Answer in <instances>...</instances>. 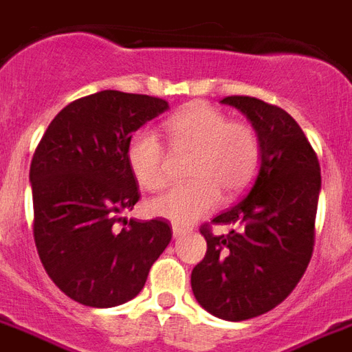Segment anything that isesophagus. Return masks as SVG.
<instances>
[{"mask_svg": "<svg viewBox=\"0 0 352 352\" xmlns=\"http://www.w3.org/2000/svg\"><path fill=\"white\" fill-rule=\"evenodd\" d=\"M182 234H184V229L179 225H173V238H181Z\"/></svg>", "mask_w": 352, "mask_h": 352, "instance_id": "1", "label": "esophagus"}]
</instances>
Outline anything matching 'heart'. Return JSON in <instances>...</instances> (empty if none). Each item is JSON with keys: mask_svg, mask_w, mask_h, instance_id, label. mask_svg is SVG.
<instances>
[{"mask_svg": "<svg viewBox=\"0 0 352 352\" xmlns=\"http://www.w3.org/2000/svg\"><path fill=\"white\" fill-rule=\"evenodd\" d=\"M175 149H192L186 170L194 181L170 188L147 203L155 218L173 225L194 221L216 205L219 192L225 197L248 186L260 162L258 134L251 125L229 122L223 112L206 103H194L164 123ZM129 170L144 190L155 192L168 181L166 151L157 134L140 129L127 146Z\"/></svg>", "mask_w": 352, "mask_h": 352, "instance_id": "b5f03b06", "label": "heart"}]
</instances>
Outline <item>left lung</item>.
Here are the masks:
<instances>
[{"label": "left lung", "instance_id": "8db88e82", "mask_svg": "<svg viewBox=\"0 0 352 352\" xmlns=\"http://www.w3.org/2000/svg\"><path fill=\"white\" fill-rule=\"evenodd\" d=\"M221 103L238 109L258 134L260 168L243 199L212 219L229 232L201 229L206 254L192 272V292L212 316L245 321L280 305L307 272L321 171L288 112L248 96Z\"/></svg>", "mask_w": 352, "mask_h": 352}]
</instances>
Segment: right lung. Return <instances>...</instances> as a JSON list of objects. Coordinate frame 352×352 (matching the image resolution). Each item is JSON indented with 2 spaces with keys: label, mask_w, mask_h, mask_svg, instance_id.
Instances as JSON below:
<instances>
[{
  "label": "right lung",
  "mask_w": 352,
  "mask_h": 352,
  "mask_svg": "<svg viewBox=\"0 0 352 352\" xmlns=\"http://www.w3.org/2000/svg\"><path fill=\"white\" fill-rule=\"evenodd\" d=\"M168 109L151 96L92 94L64 107L34 151L29 182L38 256L51 280L85 307L131 301L170 243L164 219L123 218L140 199L129 140ZM120 221L128 225L122 231Z\"/></svg>",
  "instance_id": "add662e5"
}]
</instances>
